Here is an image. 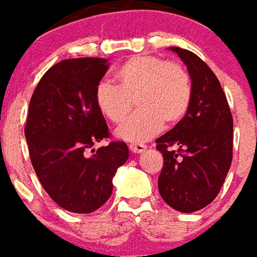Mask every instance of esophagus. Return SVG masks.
Segmentation results:
<instances>
[{"label":"esophagus","mask_w":257,"mask_h":257,"mask_svg":"<svg viewBox=\"0 0 257 257\" xmlns=\"http://www.w3.org/2000/svg\"><path fill=\"white\" fill-rule=\"evenodd\" d=\"M128 148H130V150L133 153H142V152L146 150V145L140 144V142H136V144L133 142V144L128 145Z\"/></svg>","instance_id":"34e87169"}]
</instances>
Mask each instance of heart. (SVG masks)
<instances>
[{
	"label": "heart",
	"instance_id": "1",
	"mask_svg": "<svg viewBox=\"0 0 257 257\" xmlns=\"http://www.w3.org/2000/svg\"><path fill=\"white\" fill-rule=\"evenodd\" d=\"M116 85L103 81L94 92L99 111L112 123L140 109L117 127L116 136L128 142L148 141L164 127L179 124L192 101V84L180 63L156 55H134L115 71Z\"/></svg>",
	"mask_w": 257,
	"mask_h": 257
}]
</instances>
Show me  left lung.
<instances>
[{
    "instance_id": "1",
    "label": "left lung",
    "mask_w": 257,
    "mask_h": 257,
    "mask_svg": "<svg viewBox=\"0 0 257 257\" xmlns=\"http://www.w3.org/2000/svg\"><path fill=\"white\" fill-rule=\"evenodd\" d=\"M172 51L186 63L192 101L184 119L156 140L164 165L160 195L172 209L194 213L219 194L233 158V117L217 76L196 54Z\"/></svg>"
}]
</instances>
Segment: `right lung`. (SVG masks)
Wrapping results in <instances>:
<instances>
[{
  "label": "right lung",
  "mask_w": 257,
  "mask_h": 257,
  "mask_svg": "<svg viewBox=\"0 0 257 257\" xmlns=\"http://www.w3.org/2000/svg\"><path fill=\"white\" fill-rule=\"evenodd\" d=\"M104 58L63 59L50 67L35 88L26 133L30 158L50 198L77 214L93 213L112 194L116 169L126 163L128 148L111 141L94 92L107 73Z\"/></svg>",
  "instance_id": "obj_1"
}]
</instances>
